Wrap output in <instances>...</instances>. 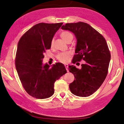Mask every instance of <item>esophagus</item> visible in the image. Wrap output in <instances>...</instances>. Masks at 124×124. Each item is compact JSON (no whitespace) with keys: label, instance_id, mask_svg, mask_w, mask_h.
Segmentation results:
<instances>
[{"label":"esophagus","instance_id":"34e87169","mask_svg":"<svg viewBox=\"0 0 124 124\" xmlns=\"http://www.w3.org/2000/svg\"><path fill=\"white\" fill-rule=\"evenodd\" d=\"M65 68H66V69L67 70V72H68V64H65Z\"/></svg>","mask_w":124,"mask_h":124}]
</instances>
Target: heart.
<instances>
[{"instance_id": "b5f03b06", "label": "heart", "mask_w": 124, "mask_h": 124, "mask_svg": "<svg viewBox=\"0 0 124 124\" xmlns=\"http://www.w3.org/2000/svg\"><path fill=\"white\" fill-rule=\"evenodd\" d=\"M61 36L62 39L64 40L66 42H67L70 38L73 37V35L72 33H70V32L66 31L62 32ZM53 42H54V40H52V42H51L52 45L53 44ZM69 56H70L69 52H63V53L59 54L57 56V58L60 62H67L69 61Z\"/></svg>"}]
</instances>
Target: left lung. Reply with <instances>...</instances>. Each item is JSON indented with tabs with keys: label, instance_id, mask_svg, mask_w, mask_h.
Wrapping results in <instances>:
<instances>
[{
	"label": "left lung",
	"instance_id": "8db88e82",
	"mask_svg": "<svg viewBox=\"0 0 124 124\" xmlns=\"http://www.w3.org/2000/svg\"><path fill=\"white\" fill-rule=\"evenodd\" d=\"M61 28L72 32L77 39L73 63L85 61L79 69L69 66L75 80L69 84L71 92L79 97H88L99 89L106 78L111 59L106 40L91 25L84 22L67 23Z\"/></svg>",
	"mask_w": 124,
	"mask_h": 124
}]
</instances>
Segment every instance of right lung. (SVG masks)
<instances>
[{"label":"right lung","mask_w":124,"mask_h":124,"mask_svg":"<svg viewBox=\"0 0 124 124\" xmlns=\"http://www.w3.org/2000/svg\"><path fill=\"white\" fill-rule=\"evenodd\" d=\"M62 24H37L18 41L16 69L25 91L34 98L42 99L52 96L55 82L67 72L62 63H56L50 68L42 62L44 53L51 48L53 37Z\"/></svg>","instance_id":"add662e5"}]
</instances>
